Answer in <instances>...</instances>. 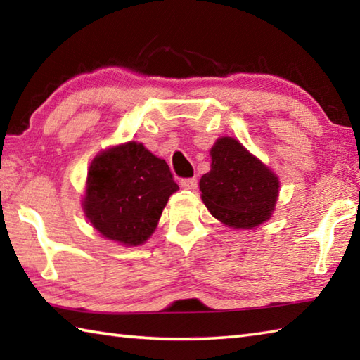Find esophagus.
<instances>
[{
  "label": "esophagus",
  "instance_id": "obj_1",
  "mask_svg": "<svg viewBox=\"0 0 360 360\" xmlns=\"http://www.w3.org/2000/svg\"><path fill=\"white\" fill-rule=\"evenodd\" d=\"M181 186L184 188H188V191H193V188L198 187V179L197 178H186L181 181Z\"/></svg>",
  "mask_w": 360,
  "mask_h": 360
}]
</instances>
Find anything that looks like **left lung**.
I'll list each match as a JSON object with an SVG mask.
<instances>
[{"mask_svg":"<svg viewBox=\"0 0 360 360\" xmlns=\"http://www.w3.org/2000/svg\"><path fill=\"white\" fill-rule=\"evenodd\" d=\"M211 158V172L200 181L209 212L233 228H253L269 219L278 195L276 174L230 136L215 141Z\"/></svg>","mask_w":360,"mask_h":360,"instance_id":"8db88e82","label":"left lung"}]
</instances>
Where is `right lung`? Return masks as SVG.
Here are the masks:
<instances>
[{
  "label": "right lung",
  "instance_id": "obj_1",
  "mask_svg": "<svg viewBox=\"0 0 360 360\" xmlns=\"http://www.w3.org/2000/svg\"><path fill=\"white\" fill-rule=\"evenodd\" d=\"M178 188L165 160L130 141L91 163L83 206L103 236L139 245L154 233L169 195Z\"/></svg>",
  "mask_w": 360,
  "mask_h": 360
}]
</instances>
